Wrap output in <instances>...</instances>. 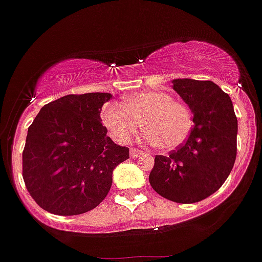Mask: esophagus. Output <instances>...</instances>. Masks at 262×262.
I'll return each mask as SVG.
<instances>
[{
    "label": "esophagus",
    "instance_id": "obj_1",
    "mask_svg": "<svg viewBox=\"0 0 262 262\" xmlns=\"http://www.w3.org/2000/svg\"><path fill=\"white\" fill-rule=\"evenodd\" d=\"M142 154H145L144 150L136 149V147H132V149H130V157H132V158H137V157L142 156Z\"/></svg>",
    "mask_w": 262,
    "mask_h": 262
}]
</instances>
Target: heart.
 <instances>
[{
  "label": "heart",
  "mask_w": 262,
  "mask_h": 262,
  "mask_svg": "<svg viewBox=\"0 0 262 262\" xmlns=\"http://www.w3.org/2000/svg\"><path fill=\"white\" fill-rule=\"evenodd\" d=\"M101 118L118 142L130 141L142 124L147 140L163 151L185 144L194 125L191 109L163 91L133 93L122 105L108 104Z\"/></svg>",
  "instance_id": "1"
}]
</instances>
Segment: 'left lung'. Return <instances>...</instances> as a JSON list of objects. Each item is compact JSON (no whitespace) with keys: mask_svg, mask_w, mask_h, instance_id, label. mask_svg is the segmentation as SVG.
I'll list each match as a JSON object with an SVG mask.
<instances>
[{"mask_svg":"<svg viewBox=\"0 0 262 262\" xmlns=\"http://www.w3.org/2000/svg\"><path fill=\"white\" fill-rule=\"evenodd\" d=\"M172 88L194 113L185 144L167 156H156L149 182L175 203L190 204L219 190L235 165L237 118L226 92L210 80L175 79Z\"/></svg>","mask_w":262,"mask_h":262,"instance_id":"8db88e82","label":"left lung"}]
</instances>
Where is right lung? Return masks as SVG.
I'll use <instances>...</instances> for the list:
<instances>
[{
	"instance_id": "add662e5",
	"label": "right lung",
	"mask_w": 262,
	"mask_h": 262,
	"mask_svg": "<svg viewBox=\"0 0 262 262\" xmlns=\"http://www.w3.org/2000/svg\"><path fill=\"white\" fill-rule=\"evenodd\" d=\"M111 97L103 92L67 95L46 104L29 126L22 177L45 211L80 215L108 195L113 170L129 158V147L115 144L101 122V106Z\"/></svg>"
}]
</instances>
